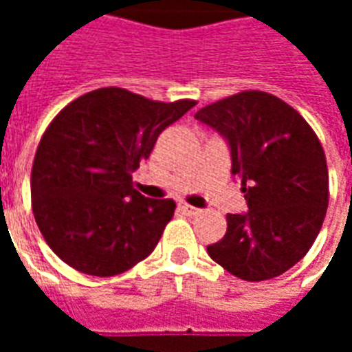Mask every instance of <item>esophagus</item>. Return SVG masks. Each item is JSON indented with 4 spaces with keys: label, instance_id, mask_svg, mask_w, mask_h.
<instances>
[{
    "label": "esophagus",
    "instance_id": "esophagus-1",
    "mask_svg": "<svg viewBox=\"0 0 352 352\" xmlns=\"http://www.w3.org/2000/svg\"><path fill=\"white\" fill-rule=\"evenodd\" d=\"M179 209H181L184 214H188V217H194V214L199 213V209L188 206V204H181V206H179Z\"/></svg>",
    "mask_w": 352,
    "mask_h": 352
}]
</instances>
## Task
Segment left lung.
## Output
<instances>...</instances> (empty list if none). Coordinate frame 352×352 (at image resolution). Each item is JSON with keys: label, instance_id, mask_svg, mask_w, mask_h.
<instances>
[{"label": "left lung", "instance_id": "8db88e82", "mask_svg": "<svg viewBox=\"0 0 352 352\" xmlns=\"http://www.w3.org/2000/svg\"><path fill=\"white\" fill-rule=\"evenodd\" d=\"M194 116L226 139L249 207L226 214V234L207 247L209 256L243 280L285 273L315 243L328 207V168L315 131L296 109L260 90Z\"/></svg>", "mask_w": 352, "mask_h": 352}]
</instances>
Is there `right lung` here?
<instances>
[{"label":"right lung","instance_id":"right-lung-1","mask_svg":"<svg viewBox=\"0 0 352 352\" xmlns=\"http://www.w3.org/2000/svg\"><path fill=\"white\" fill-rule=\"evenodd\" d=\"M194 105L109 87L58 113L35 153L32 207L45 241L65 264L111 277L154 251L175 201L141 196L131 173L162 131Z\"/></svg>","mask_w":352,"mask_h":352}]
</instances>
